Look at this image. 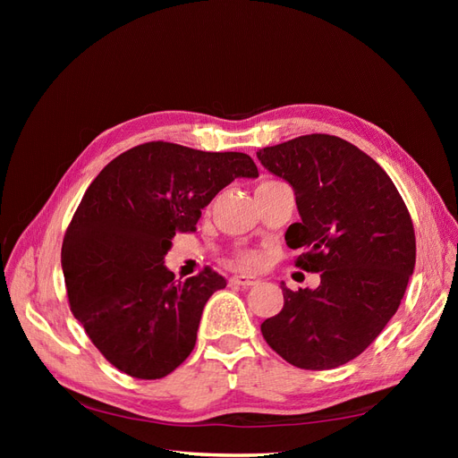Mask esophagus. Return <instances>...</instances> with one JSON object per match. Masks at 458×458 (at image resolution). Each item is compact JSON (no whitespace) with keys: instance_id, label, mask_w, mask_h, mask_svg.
I'll return each instance as SVG.
<instances>
[{"instance_id":"1","label":"esophagus","mask_w":458,"mask_h":458,"mask_svg":"<svg viewBox=\"0 0 458 458\" xmlns=\"http://www.w3.org/2000/svg\"><path fill=\"white\" fill-rule=\"evenodd\" d=\"M229 283L237 284V286H256V284H259V276H256V275H233Z\"/></svg>"}]
</instances>
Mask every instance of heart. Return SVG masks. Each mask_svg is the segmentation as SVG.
<instances>
[{"mask_svg":"<svg viewBox=\"0 0 458 458\" xmlns=\"http://www.w3.org/2000/svg\"><path fill=\"white\" fill-rule=\"evenodd\" d=\"M239 261L248 263V266H252V263H258V261H259V256H258L256 252H241V254H239Z\"/></svg>","mask_w":458,"mask_h":458,"instance_id":"obj_1","label":"heart"}]
</instances>
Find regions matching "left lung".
I'll use <instances>...</instances> for the list:
<instances>
[{
	"label": "left lung",
	"instance_id": "1",
	"mask_svg": "<svg viewBox=\"0 0 458 458\" xmlns=\"http://www.w3.org/2000/svg\"><path fill=\"white\" fill-rule=\"evenodd\" d=\"M258 160L294 189L300 221L284 241L296 267L321 273L290 290L261 335L298 369H336L361 355L395 315L417 259L412 219L394 182L355 145L311 133L259 148Z\"/></svg>",
	"mask_w": 458,
	"mask_h": 458
}]
</instances>
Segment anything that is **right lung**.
Instances as JSON below:
<instances>
[{
  "mask_svg": "<svg viewBox=\"0 0 458 458\" xmlns=\"http://www.w3.org/2000/svg\"><path fill=\"white\" fill-rule=\"evenodd\" d=\"M237 177H258L244 152L150 141L122 152L88 187L61 263L71 311L118 370L164 378L195 348L206 301L227 281L206 267L177 283L164 256Z\"/></svg>",
  "mask_w": 458,
  "mask_h": 458,
  "instance_id": "1",
  "label": "right lung"
}]
</instances>
